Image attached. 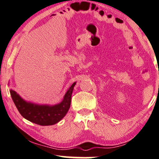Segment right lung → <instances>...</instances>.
<instances>
[{"label":"right lung","mask_w":159,"mask_h":159,"mask_svg":"<svg viewBox=\"0 0 159 159\" xmlns=\"http://www.w3.org/2000/svg\"><path fill=\"white\" fill-rule=\"evenodd\" d=\"M75 84L73 83L67 90L61 103L53 106L27 103L12 89L10 90V94L17 110L24 118L39 125H52L59 122L69 110Z\"/></svg>","instance_id":"obj_1"}]
</instances>
